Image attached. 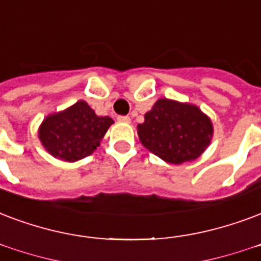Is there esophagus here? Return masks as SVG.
Returning a JSON list of instances; mask_svg holds the SVG:
<instances>
[{"label": "esophagus", "mask_w": 261, "mask_h": 261, "mask_svg": "<svg viewBox=\"0 0 261 261\" xmlns=\"http://www.w3.org/2000/svg\"><path fill=\"white\" fill-rule=\"evenodd\" d=\"M117 122H120V123H130L131 119H130V116H117Z\"/></svg>", "instance_id": "1"}]
</instances>
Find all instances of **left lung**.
Returning a JSON list of instances; mask_svg holds the SVG:
<instances>
[{
	"label": "left lung",
	"instance_id": "obj_1",
	"mask_svg": "<svg viewBox=\"0 0 261 261\" xmlns=\"http://www.w3.org/2000/svg\"><path fill=\"white\" fill-rule=\"evenodd\" d=\"M212 123L200 109L162 98L138 124V135L145 148L171 164L192 162L210 145Z\"/></svg>",
	"mask_w": 261,
	"mask_h": 261
}]
</instances>
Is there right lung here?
<instances>
[{
	"label": "right lung",
	"mask_w": 261,
	"mask_h": 261,
	"mask_svg": "<svg viewBox=\"0 0 261 261\" xmlns=\"http://www.w3.org/2000/svg\"><path fill=\"white\" fill-rule=\"evenodd\" d=\"M112 123L111 117L97 116L85 101H77L64 112L47 116L39 139L51 156L76 162L94 152Z\"/></svg>",
	"instance_id": "1"
}]
</instances>
